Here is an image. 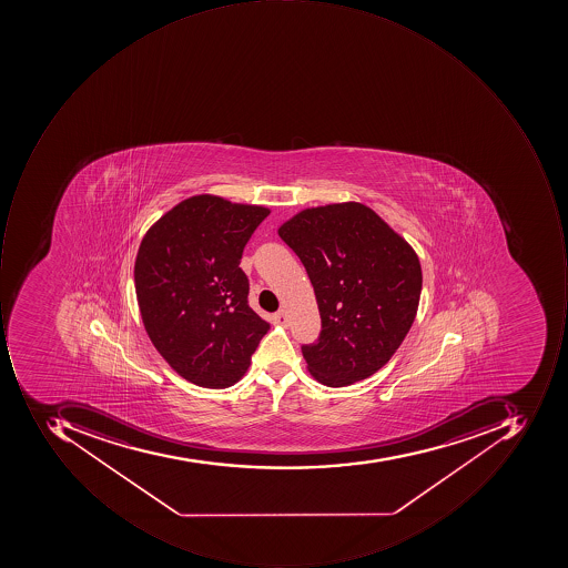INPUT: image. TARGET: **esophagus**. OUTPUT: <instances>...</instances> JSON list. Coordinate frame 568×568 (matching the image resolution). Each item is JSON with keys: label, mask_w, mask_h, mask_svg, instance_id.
Returning <instances> with one entry per match:
<instances>
[{"label": "esophagus", "mask_w": 568, "mask_h": 568, "mask_svg": "<svg viewBox=\"0 0 568 568\" xmlns=\"http://www.w3.org/2000/svg\"><path fill=\"white\" fill-rule=\"evenodd\" d=\"M273 321H275V324H282V326H285V324L288 323V317H286L285 311H278L273 315Z\"/></svg>", "instance_id": "34e87169"}]
</instances>
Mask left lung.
Segmentation results:
<instances>
[{
  "label": "left lung",
  "instance_id": "obj_1",
  "mask_svg": "<svg viewBox=\"0 0 568 568\" xmlns=\"http://www.w3.org/2000/svg\"><path fill=\"white\" fill-rule=\"evenodd\" d=\"M320 305V337L302 345L308 372L345 387L384 367L408 334L422 293L412 245L365 204H327L283 223Z\"/></svg>",
  "mask_w": 568,
  "mask_h": 568
}]
</instances>
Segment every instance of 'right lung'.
I'll list each match as a JSON object with an SVG mask.
<instances>
[{
  "mask_svg": "<svg viewBox=\"0 0 568 568\" xmlns=\"http://www.w3.org/2000/svg\"><path fill=\"white\" fill-rule=\"evenodd\" d=\"M270 210L193 196L146 232L134 286L146 333L179 375L201 387L234 386L270 323L248 307L239 266Z\"/></svg>",
  "mask_w": 568,
  "mask_h": 568,
  "instance_id": "right-lung-1",
  "label": "right lung"
}]
</instances>
